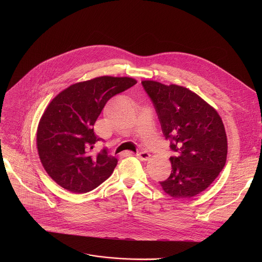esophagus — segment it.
I'll use <instances>...</instances> for the list:
<instances>
[{"label": "esophagus", "mask_w": 262, "mask_h": 262, "mask_svg": "<svg viewBox=\"0 0 262 262\" xmlns=\"http://www.w3.org/2000/svg\"><path fill=\"white\" fill-rule=\"evenodd\" d=\"M137 158H138L140 161H142V162H146V161H148L149 159H150V155H149L148 152L143 151V152L137 154Z\"/></svg>", "instance_id": "34e87169"}]
</instances>
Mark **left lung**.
<instances>
[{"label":"left lung","mask_w":262,"mask_h":262,"mask_svg":"<svg viewBox=\"0 0 262 262\" xmlns=\"http://www.w3.org/2000/svg\"><path fill=\"white\" fill-rule=\"evenodd\" d=\"M170 148L172 171L162 189L172 198L194 197L213 182L226 164L227 136L216 110L190 89L142 81Z\"/></svg>","instance_id":"1"}]
</instances>
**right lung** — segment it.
Instances as JSON below:
<instances>
[{
	"mask_svg": "<svg viewBox=\"0 0 262 262\" xmlns=\"http://www.w3.org/2000/svg\"><path fill=\"white\" fill-rule=\"evenodd\" d=\"M135 84L128 77H97L70 85L49 103L37 127V150L49 176L63 189L87 193L113 173L118 160L105 149L93 151L99 141L93 125L106 101Z\"/></svg>",
	"mask_w": 262,
	"mask_h": 262,
	"instance_id": "1",
	"label": "right lung"
}]
</instances>
